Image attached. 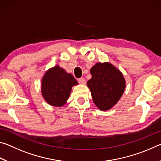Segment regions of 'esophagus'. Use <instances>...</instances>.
<instances>
[{
  "label": "esophagus",
  "instance_id": "esophagus-1",
  "mask_svg": "<svg viewBox=\"0 0 161 161\" xmlns=\"http://www.w3.org/2000/svg\"><path fill=\"white\" fill-rule=\"evenodd\" d=\"M78 82L80 84H85L86 80H85V79H84V78H80L78 80Z\"/></svg>",
  "mask_w": 161,
  "mask_h": 161
}]
</instances>
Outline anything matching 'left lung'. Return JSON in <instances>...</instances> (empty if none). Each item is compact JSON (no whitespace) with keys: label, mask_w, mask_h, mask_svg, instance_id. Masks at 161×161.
Listing matches in <instances>:
<instances>
[{"label":"left lung","mask_w":161,"mask_h":161,"mask_svg":"<svg viewBox=\"0 0 161 161\" xmlns=\"http://www.w3.org/2000/svg\"><path fill=\"white\" fill-rule=\"evenodd\" d=\"M90 73L92 78L86 84L94 103L100 110L110 109L119 102L126 88L123 75L108 62H98L91 68Z\"/></svg>","instance_id":"8db88e82"}]
</instances>
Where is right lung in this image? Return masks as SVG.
<instances>
[{"instance_id":"1","label":"right lung","mask_w":161,"mask_h":161,"mask_svg":"<svg viewBox=\"0 0 161 161\" xmlns=\"http://www.w3.org/2000/svg\"><path fill=\"white\" fill-rule=\"evenodd\" d=\"M78 82L73 76L58 65L48 69L42 80V95L47 103L62 107L69 99L73 86Z\"/></svg>"}]
</instances>
